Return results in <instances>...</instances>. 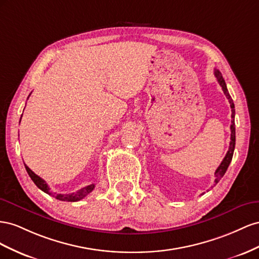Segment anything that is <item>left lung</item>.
Instances as JSON below:
<instances>
[{
	"instance_id": "left-lung-1",
	"label": "left lung",
	"mask_w": 259,
	"mask_h": 259,
	"mask_svg": "<svg viewBox=\"0 0 259 259\" xmlns=\"http://www.w3.org/2000/svg\"><path fill=\"white\" fill-rule=\"evenodd\" d=\"M215 77L217 78L218 83L220 84V87L223 88V91L225 93V95L227 97V99L229 100V103H230V106H231V125H230V129H231V141H230V146H229V150L226 154V156L224 158V160L221 161V164L219 165V167L217 168V170L215 172L216 175V180L215 183L217 184L219 182V180L223 178L224 175L226 174L227 169L230 165V162L232 160V156H233V152H234V147H235V123H234V115H235V109H234V104H233V101L230 97V94L228 92V89H227V84L225 82V79L223 78V75H221V72L218 69H215Z\"/></svg>"
}]
</instances>
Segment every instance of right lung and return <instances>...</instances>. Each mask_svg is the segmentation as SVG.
I'll return each instance as SVG.
<instances>
[{
    "mask_svg": "<svg viewBox=\"0 0 259 259\" xmlns=\"http://www.w3.org/2000/svg\"><path fill=\"white\" fill-rule=\"evenodd\" d=\"M23 116V115H21ZM26 167V170L29 175V177H30L31 180L34 182V184L36 187H38L40 190H42L43 192H46V193L50 194V195H53L56 199H60V201H66V202H77V201H80V199H82L83 197H85L89 193H91V192L93 191L94 189V184H90V186H87L82 189H80L79 191L75 192V193H69V194H53L52 192L50 191V188L47 184V182L44 181L42 178H40V177L38 175H35L30 168H29L27 165H25Z\"/></svg>",
    "mask_w": 259,
    "mask_h": 259,
    "instance_id": "right-lung-1",
    "label": "right lung"
}]
</instances>
